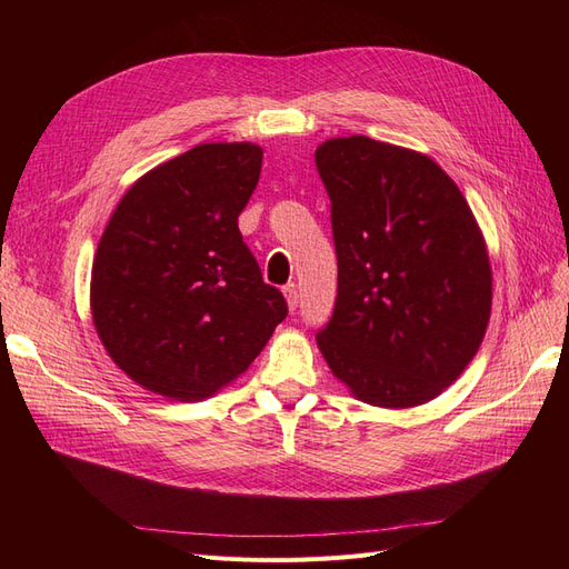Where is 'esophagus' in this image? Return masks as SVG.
<instances>
[{
    "label": "esophagus",
    "instance_id": "esophagus-1",
    "mask_svg": "<svg viewBox=\"0 0 569 569\" xmlns=\"http://www.w3.org/2000/svg\"><path fill=\"white\" fill-rule=\"evenodd\" d=\"M284 299H287L289 311H297V306H299V291H297V287H287L284 289Z\"/></svg>",
    "mask_w": 569,
    "mask_h": 569
}]
</instances>
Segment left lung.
Returning a JSON list of instances; mask_svg holds the SVG:
<instances>
[{"mask_svg": "<svg viewBox=\"0 0 569 569\" xmlns=\"http://www.w3.org/2000/svg\"><path fill=\"white\" fill-rule=\"evenodd\" d=\"M332 201L337 301L318 349L358 401L412 408L468 368L491 316L485 234L420 151L332 137L316 149Z\"/></svg>", "mask_w": 569, "mask_h": 569, "instance_id": "left-lung-1", "label": "left lung"}]
</instances>
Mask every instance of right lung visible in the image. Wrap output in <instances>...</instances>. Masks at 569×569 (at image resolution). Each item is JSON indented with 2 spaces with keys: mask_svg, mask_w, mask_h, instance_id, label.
I'll use <instances>...</instances> for the list:
<instances>
[{
  "mask_svg": "<svg viewBox=\"0 0 569 569\" xmlns=\"http://www.w3.org/2000/svg\"><path fill=\"white\" fill-rule=\"evenodd\" d=\"M261 163L251 142L189 149L137 180L99 239L94 330L151 393L209 399L253 363L287 316L237 226Z\"/></svg>",
  "mask_w": 569,
  "mask_h": 569,
  "instance_id": "add662e5",
  "label": "right lung"
}]
</instances>
